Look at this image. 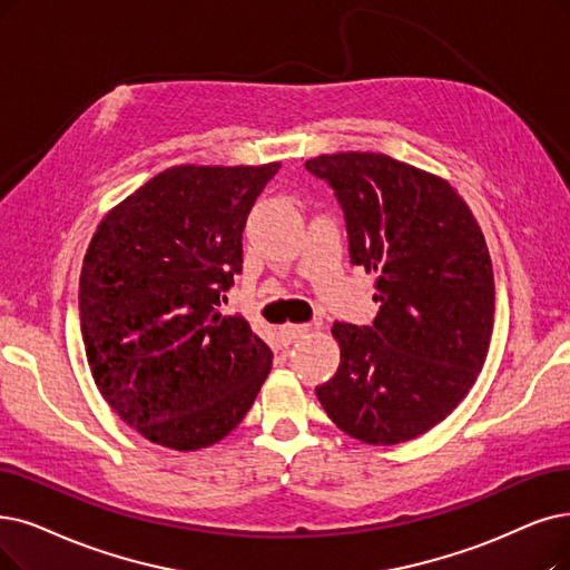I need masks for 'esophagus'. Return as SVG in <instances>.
<instances>
[{
  "instance_id": "obj_1",
  "label": "esophagus",
  "mask_w": 570,
  "mask_h": 570,
  "mask_svg": "<svg viewBox=\"0 0 570 570\" xmlns=\"http://www.w3.org/2000/svg\"><path fill=\"white\" fill-rule=\"evenodd\" d=\"M308 332H311V325H292V323H287V325L281 327V336H283L285 344H292V341L302 338Z\"/></svg>"
}]
</instances>
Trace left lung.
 <instances>
[{"label":"left lung","mask_w":570,"mask_h":570,"mask_svg":"<svg viewBox=\"0 0 570 570\" xmlns=\"http://www.w3.org/2000/svg\"><path fill=\"white\" fill-rule=\"evenodd\" d=\"M344 208L351 262L374 271L372 327L334 323L341 362L315 389L346 435L376 446L444 421L480 376L493 332V268L463 196L376 151L308 158Z\"/></svg>","instance_id":"8db88e82"}]
</instances>
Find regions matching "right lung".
<instances>
[{"label":"right lung","mask_w":570,"mask_h":570,"mask_svg":"<svg viewBox=\"0 0 570 570\" xmlns=\"http://www.w3.org/2000/svg\"><path fill=\"white\" fill-rule=\"evenodd\" d=\"M281 164L173 166L114 206L79 281L81 334L100 395L154 444L198 451L243 421L271 348L224 292L243 229Z\"/></svg>","instance_id":"obj_1"}]
</instances>
